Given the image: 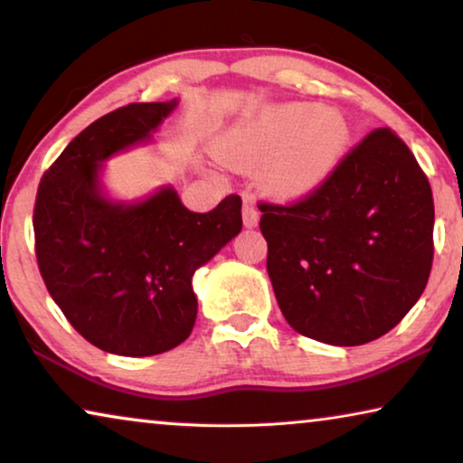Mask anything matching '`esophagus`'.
<instances>
[{
	"label": "esophagus",
	"instance_id": "34e87169",
	"mask_svg": "<svg viewBox=\"0 0 463 463\" xmlns=\"http://www.w3.org/2000/svg\"><path fill=\"white\" fill-rule=\"evenodd\" d=\"M242 221L246 227H255L259 223V208L252 195H244L242 200Z\"/></svg>",
	"mask_w": 463,
	"mask_h": 463
}]
</instances>
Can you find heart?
Returning a JSON list of instances; mask_svg holds the SVG:
<instances>
[{
    "mask_svg": "<svg viewBox=\"0 0 463 463\" xmlns=\"http://www.w3.org/2000/svg\"><path fill=\"white\" fill-rule=\"evenodd\" d=\"M350 145V124L337 109L288 103L263 109L221 138L219 154L240 170L263 168L276 195H303L333 173Z\"/></svg>",
    "mask_w": 463,
    "mask_h": 463,
    "instance_id": "1",
    "label": "heart"
}]
</instances>
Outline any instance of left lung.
I'll list each match as a JSON object with an SVG mask.
<instances>
[{"mask_svg":"<svg viewBox=\"0 0 463 463\" xmlns=\"http://www.w3.org/2000/svg\"><path fill=\"white\" fill-rule=\"evenodd\" d=\"M257 206L278 306L309 339L369 344L392 331L426 288L432 187L390 128L354 145L303 198Z\"/></svg>","mask_w":463,"mask_h":463,"instance_id":"1","label":"left lung"}]
</instances>
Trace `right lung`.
<instances>
[{"label":"right lung","instance_id":"obj_1","mask_svg":"<svg viewBox=\"0 0 463 463\" xmlns=\"http://www.w3.org/2000/svg\"><path fill=\"white\" fill-rule=\"evenodd\" d=\"M176 103H130L81 130L43 173L33 208L35 257L48 293L75 331L118 356H154L192 333V278L242 230V200L192 213L173 187L113 204L99 162L143 141Z\"/></svg>","mask_w":463,"mask_h":463}]
</instances>
